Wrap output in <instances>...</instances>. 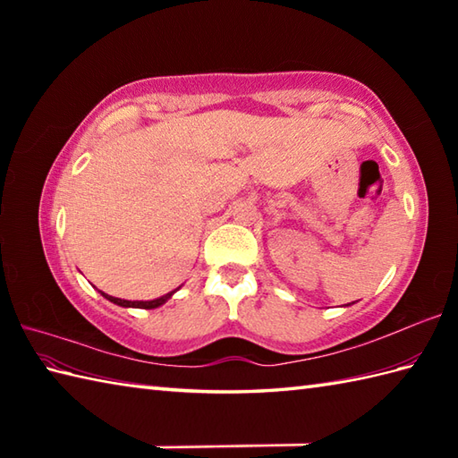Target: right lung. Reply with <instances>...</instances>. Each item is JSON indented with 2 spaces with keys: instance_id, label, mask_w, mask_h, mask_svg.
Masks as SVG:
<instances>
[{
  "instance_id": "obj_1",
  "label": "right lung",
  "mask_w": 458,
  "mask_h": 458,
  "mask_svg": "<svg viewBox=\"0 0 458 458\" xmlns=\"http://www.w3.org/2000/svg\"><path fill=\"white\" fill-rule=\"evenodd\" d=\"M177 291V289H174ZM174 291H171V293H167V295H163V297H159V299H153V301H125V299H118V297H112V295H106V293H100L108 299V301H112V303H115V305H120V307H135V309H157V307H161L165 301L167 299H171V295L174 293Z\"/></svg>"
}]
</instances>
